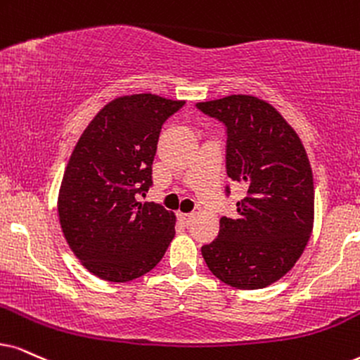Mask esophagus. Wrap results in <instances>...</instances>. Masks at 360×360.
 <instances>
[{"label": "esophagus", "instance_id": "1", "mask_svg": "<svg viewBox=\"0 0 360 360\" xmlns=\"http://www.w3.org/2000/svg\"><path fill=\"white\" fill-rule=\"evenodd\" d=\"M177 217H179V221L183 222V224H191V221L194 219V214L193 212H179L177 214Z\"/></svg>", "mask_w": 360, "mask_h": 360}]
</instances>
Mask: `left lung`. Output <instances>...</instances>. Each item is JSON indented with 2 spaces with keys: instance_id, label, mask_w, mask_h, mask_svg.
<instances>
[{
  "instance_id": "obj_1",
  "label": "left lung",
  "mask_w": 360,
  "mask_h": 360,
  "mask_svg": "<svg viewBox=\"0 0 360 360\" xmlns=\"http://www.w3.org/2000/svg\"><path fill=\"white\" fill-rule=\"evenodd\" d=\"M227 127V176L248 189L238 217H221L219 234L201 248L209 271L236 289L274 284L292 269L314 227V179L294 127L249 94L198 103Z\"/></svg>"
}]
</instances>
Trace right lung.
<instances>
[{
  "instance_id": "right-lung-1",
  "label": "right lung",
  "mask_w": 360,
  "mask_h": 360,
  "mask_svg": "<svg viewBox=\"0 0 360 360\" xmlns=\"http://www.w3.org/2000/svg\"><path fill=\"white\" fill-rule=\"evenodd\" d=\"M183 104L151 93L112 99L72 149L58 194L59 224L75 256L99 279H138L174 238V212L141 202L139 194L153 184L161 126Z\"/></svg>"
}]
</instances>
